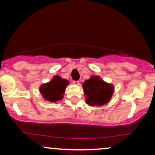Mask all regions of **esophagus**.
Segmentation results:
<instances>
[{
    "label": "esophagus",
    "instance_id": "obj_1",
    "mask_svg": "<svg viewBox=\"0 0 155 155\" xmlns=\"http://www.w3.org/2000/svg\"><path fill=\"white\" fill-rule=\"evenodd\" d=\"M73 83L75 85H79V81H73Z\"/></svg>",
    "mask_w": 155,
    "mask_h": 155
}]
</instances>
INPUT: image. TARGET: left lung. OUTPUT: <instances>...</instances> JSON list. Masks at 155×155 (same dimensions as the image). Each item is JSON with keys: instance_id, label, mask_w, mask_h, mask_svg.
<instances>
[{"instance_id": "8db88e82", "label": "left lung", "mask_w": 155, "mask_h": 155, "mask_svg": "<svg viewBox=\"0 0 155 155\" xmlns=\"http://www.w3.org/2000/svg\"><path fill=\"white\" fill-rule=\"evenodd\" d=\"M84 93L89 106H103L111 99L114 92L113 86L104 82L98 76H92L83 83Z\"/></svg>"}]
</instances>
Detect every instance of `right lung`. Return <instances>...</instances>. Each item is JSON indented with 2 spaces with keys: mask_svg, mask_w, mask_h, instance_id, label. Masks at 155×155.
<instances>
[{
  "mask_svg": "<svg viewBox=\"0 0 155 155\" xmlns=\"http://www.w3.org/2000/svg\"><path fill=\"white\" fill-rule=\"evenodd\" d=\"M68 84V80L62 79L59 76H54L51 81L41 87L40 92L47 101L56 102L63 98L65 88Z\"/></svg>",
  "mask_w": 155,
  "mask_h": 155,
  "instance_id": "right-lung-1",
  "label": "right lung"
}]
</instances>
